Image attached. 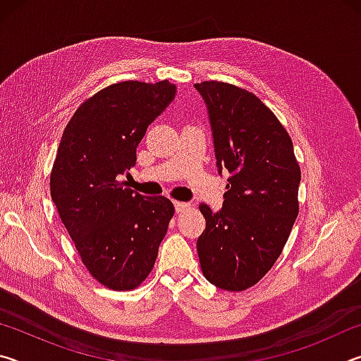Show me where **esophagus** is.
<instances>
[{"label":"esophagus","mask_w":361,"mask_h":361,"mask_svg":"<svg viewBox=\"0 0 361 361\" xmlns=\"http://www.w3.org/2000/svg\"><path fill=\"white\" fill-rule=\"evenodd\" d=\"M189 204H186V202H175V210H176V213H181V212H185V210H188L189 209Z\"/></svg>","instance_id":"obj_1"}]
</instances>
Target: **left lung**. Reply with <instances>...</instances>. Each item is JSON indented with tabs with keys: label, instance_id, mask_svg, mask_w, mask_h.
<instances>
[{
	"label": "left lung",
	"instance_id": "1",
	"mask_svg": "<svg viewBox=\"0 0 361 361\" xmlns=\"http://www.w3.org/2000/svg\"><path fill=\"white\" fill-rule=\"evenodd\" d=\"M194 85L209 109L218 173H231L221 210L199 205L200 267L218 288L243 291L271 271L288 240L301 169L288 132L255 94L219 81Z\"/></svg>",
	"mask_w": 361,
	"mask_h": 361
}]
</instances>
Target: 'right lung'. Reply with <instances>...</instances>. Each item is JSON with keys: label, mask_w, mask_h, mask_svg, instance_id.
<instances>
[{"label": "right lung", "mask_w": 361, "mask_h": 361, "mask_svg": "<svg viewBox=\"0 0 361 361\" xmlns=\"http://www.w3.org/2000/svg\"><path fill=\"white\" fill-rule=\"evenodd\" d=\"M175 94L167 79L111 84L76 109L60 140L52 200L84 266L109 290H133L149 276L175 213L164 195L146 197L121 181Z\"/></svg>", "instance_id": "obj_1"}]
</instances>
